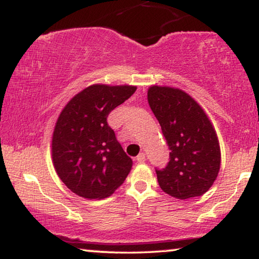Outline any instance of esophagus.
I'll return each instance as SVG.
<instances>
[{
    "label": "esophagus",
    "instance_id": "esophagus-1",
    "mask_svg": "<svg viewBox=\"0 0 259 259\" xmlns=\"http://www.w3.org/2000/svg\"><path fill=\"white\" fill-rule=\"evenodd\" d=\"M145 160H146V155H145L144 152H141V153L138 154V157H137L138 162H144Z\"/></svg>",
    "mask_w": 259,
    "mask_h": 259
}]
</instances>
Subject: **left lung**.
Wrapping results in <instances>:
<instances>
[{
	"instance_id": "1",
	"label": "left lung",
	"mask_w": 259,
	"mask_h": 259,
	"mask_svg": "<svg viewBox=\"0 0 259 259\" xmlns=\"http://www.w3.org/2000/svg\"><path fill=\"white\" fill-rule=\"evenodd\" d=\"M148 104L169 150L166 167L155 168L160 189L178 199L204 194L221 168L218 138L203 108L178 88L152 86Z\"/></svg>"
}]
</instances>
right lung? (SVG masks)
<instances>
[{"label":"right lung","instance_id":"1","mask_svg":"<svg viewBox=\"0 0 259 259\" xmlns=\"http://www.w3.org/2000/svg\"><path fill=\"white\" fill-rule=\"evenodd\" d=\"M136 86L92 84L62 109L52 140L56 173L77 196L102 199L114 192L132 168L107 116L136 92Z\"/></svg>","mask_w":259,"mask_h":259}]
</instances>
